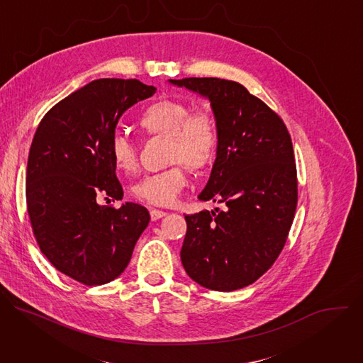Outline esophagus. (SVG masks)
Instances as JSON below:
<instances>
[{"instance_id": "esophagus-1", "label": "esophagus", "mask_w": 363, "mask_h": 363, "mask_svg": "<svg viewBox=\"0 0 363 363\" xmlns=\"http://www.w3.org/2000/svg\"><path fill=\"white\" fill-rule=\"evenodd\" d=\"M149 213H150V218H152V221L161 220V218H164L165 216H168V213L161 211V210H157V208H150V210H149Z\"/></svg>"}]
</instances>
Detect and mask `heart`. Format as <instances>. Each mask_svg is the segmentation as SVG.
Listing matches in <instances>:
<instances>
[{"mask_svg":"<svg viewBox=\"0 0 363 363\" xmlns=\"http://www.w3.org/2000/svg\"><path fill=\"white\" fill-rule=\"evenodd\" d=\"M149 136L168 138L167 160L169 167L142 177L133 186V195L146 203L169 206L178 201L188 186L191 168L208 165L217 150L218 129L208 109L191 108L185 101L165 99L150 105L139 121ZM112 160L118 169L133 172L138 168V145L123 132H116L111 140Z\"/></svg>","mask_w":363,"mask_h":363,"instance_id":"obj_1","label":"heart"}]
</instances>
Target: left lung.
<instances>
[{
	"instance_id": "obj_1",
	"label": "left lung",
	"mask_w": 363,
	"mask_h": 363,
	"mask_svg": "<svg viewBox=\"0 0 363 363\" xmlns=\"http://www.w3.org/2000/svg\"><path fill=\"white\" fill-rule=\"evenodd\" d=\"M169 82L211 101L217 158L199 199L224 203V210L185 216L184 269L202 287L242 289L274 264L293 224L297 171L290 133L273 109L237 82Z\"/></svg>"
}]
</instances>
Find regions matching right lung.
<instances>
[{"instance_id": "1", "label": "right lung", "mask_w": 363, "mask_h": 363, "mask_svg": "<svg viewBox=\"0 0 363 363\" xmlns=\"http://www.w3.org/2000/svg\"><path fill=\"white\" fill-rule=\"evenodd\" d=\"M157 87L136 79H99L73 91L41 119L31 142L26 198L35 241L59 272L86 286L115 280L149 224L142 205L122 199L111 140L135 103Z\"/></svg>"}]
</instances>
